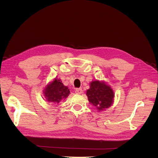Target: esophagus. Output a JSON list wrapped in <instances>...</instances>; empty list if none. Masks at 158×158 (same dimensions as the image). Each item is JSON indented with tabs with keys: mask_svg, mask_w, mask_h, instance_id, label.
Segmentation results:
<instances>
[{
	"mask_svg": "<svg viewBox=\"0 0 158 158\" xmlns=\"http://www.w3.org/2000/svg\"><path fill=\"white\" fill-rule=\"evenodd\" d=\"M75 93H77V94H82L83 93V89H75Z\"/></svg>",
	"mask_w": 158,
	"mask_h": 158,
	"instance_id": "1",
	"label": "esophagus"
}]
</instances>
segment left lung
Listing matches in <instances>:
<instances>
[{
    "mask_svg": "<svg viewBox=\"0 0 158 158\" xmlns=\"http://www.w3.org/2000/svg\"><path fill=\"white\" fill-rule=\"evenodd\" d=\"M86 94L89 103L98 110V112L108 109L114 103V90L103 81L96 79L91 81L90 89L86 90Z\"/></svg>",
    "mask_w": 158,
    "mask_h": 158,
    "instance_id": "obj_1",
    "label": "left lung"
}]
</instances>
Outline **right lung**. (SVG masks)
<instances>
[{"instance_id":"1","label":"right lung","mask_w":158,"mask_h":158,"mask_svg":"<svg viewBox=\"0 0 158 158\" xmlns=\"http://www.w3.org/2000/svg\"><path fill=\"white\" fill-rule=\"evenodd\" d=\"M43 92L45 100L52 104L59 103L70 94L68 87L64 85L60 79L56 77L44 87Z\"/></svg>"}]
</instances>
